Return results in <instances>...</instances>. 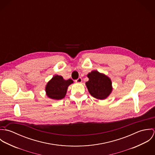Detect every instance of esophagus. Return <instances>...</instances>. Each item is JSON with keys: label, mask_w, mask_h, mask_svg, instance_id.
<instances>
[{"label": "esophagus", "mask_w": 155, "mask_h": 155, "mask_svg": "<svg viewBox=\"0 0 155 155\" xmlns=\"http://www.w3.org/2000/svg\"><path fill=\"white\" fill-rule=\"evenodd\" d=\"M82 82V79L81 78H79L78 79L75 80V82H76V83H78V84H80V83H81Z\"/></svg>", "instance_id": "34e87169"}]
</instances>
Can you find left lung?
<instances>
[{
    "label": "left lung",
    "mask_w": 155,
    "mask_h": 155,
    "mask_svg": "<svg viewBox=\"0 0 155 155\" xmlns=\"http://www.w3.org/2000/svg\"><path fill=\"white\" fill-rule=\"evenodd\" d=\"M89 81L85 83L89 94L98 100H104L110 95L113 87L110 78L97 70L87 74Z\"/></svg>",
    "instance_id": "1"
}]
</instances>
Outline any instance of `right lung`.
I'll return each instance as SVG.
<instances>
[{
  "instance_id": "obj_1",
  "label": "right lung",
  "mask_w": 155,
  "mask_h": 155,
  "mask_svg": "<svg viewBox=\"0 0 155 155\" xmlns=\"http://www.w3.org/2000/svg\"><path fill=\"white\" fill-rule=\"evenodd\" d=\"M73 83L71 79L64 80L61 76L55 75L46 85V94L51 99L61 100L65 97L68 86Z\"/></svg>"
}]
</instances>
